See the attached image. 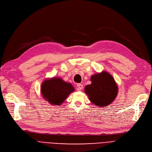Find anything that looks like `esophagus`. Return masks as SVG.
<instances>
[{"mask_svg": "<svg viewBox=\"0 0 152 152\" xmlns=\"http://www.w3.org/2000/svg\"><path fill=\"white\" fill-rule=\"evenodd\" d=\"M77 89L79 91H81L83 89V85L81 84H77Z\"/></svg>", "mask_w": 152, "mask_h": 152, "instance_id": "34e87169", "label": "esophagus"}]
</instances>
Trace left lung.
Here are the masks:
<instances>
[{
  "label": "left lung",
  "mask_w": 152,
  "mask_h": 152,
  "mask_svg": "<svg viewBox=\"0 0 152 152\" xmlns=\"http://www.w3.org/2000/svg\"><path fill=\"white\" fill-rule=\"evenodd\" d=\"M92 84L85 87L89 100L97 107L109 105L116 98L118 87L113 77L105 71L91 76Z\"/></svg>",
  "instance_id": "obj_1"
}]
</instances>
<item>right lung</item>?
Here are the masks:
<instances>
[{
    "instance_id": "1",
    "label": "right lung",
    "mask_w": 152,
    "mask_h": 152,
    "mask_svg": "<svg viewBox=\"0 0 152 152\" xmlns=\"http://www.w3.org/2000/svg\"><path fill=\"white\" fill-rule=\"evenodd\" d=\"M74 91V87L69 83L60 78H52L45 81L41 86V92L45 100L51 104L60 105Z\"/></svg>"
}]
</instances>
